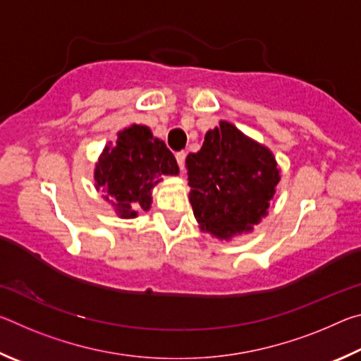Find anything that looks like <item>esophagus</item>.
I'll list each match as a JSON object with an SVG mask.
<instances>
[{"instance_id":"obj_1","label":"esophagus","mask_w":361,"mask_h":361,"mask_svg":"<svg viewBox=\"0 0 361 361\" xmlns=\"http://www.w3.org/2000/svg\"><path fill=\"white\" fill-rule=\"evenodd\" d=\"M176 162H178V167L181 172H185V159H186V152L185 151H180L176 152Z\"/></svg>"}]
</instances>
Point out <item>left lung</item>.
I'll return each mask as SVG.
<instances>
[{
	"mask_svg": "<svg viewBox=\"0 0 361 361\" xmlns=\"http://www.w3.org/2000/svg\"><path fill=\"white\" fill-rule=\"evenodd\" d=\"M189 202L199 228L219 240L250 234L267 215L280 181L272 151L219 121L186 157Z\"/></svg>",
	"mask_w": 361,
	"mask_h": 361,
	"instance_id": "1",
	"label": "left lung"
}]
</instances>
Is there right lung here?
I'll return each instance as SVG.
<instances>
[{"label": "right lung", "mask_w": 361, "mask_h": 361, "mask_svg": "<svg viewBox=\"0 0 361 361\" xmlns=\"http://www.w3.org/2000/svg\"><path fill=\"white\" fill-rule=\"evenodd\" d=\"M176 159L162 140L152 135L149 127L132 124L118 132L116 142L103 148L94 169L97 191L122 219L148 212L152 189L162 175H178Z\"/></svg>", "instance_id": "1"}]
</instances>
